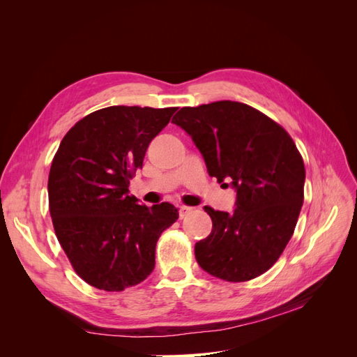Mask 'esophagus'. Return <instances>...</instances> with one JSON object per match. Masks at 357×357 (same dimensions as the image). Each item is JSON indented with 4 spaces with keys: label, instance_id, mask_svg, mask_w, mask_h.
I'll return each mask as SVG.
<instances>
[{
    "label": "esophagus",
    "instance_id": "obj_1",
    "mask_svg": "<svg viewBox=\"0 0 357 357\" xmlns=\"http://www.w3.org/2000/svg\"><path fill=\"white\" fill-rule=\"evenodd\" d=\"M192 211V208L190 207H186V205H181V207H180V210H178V214H180V218L183 219V218H185V215H188L189 213Z\"/></svg>",
    "mask_w": 357,
    "mask_h": 357
}]
</instances>
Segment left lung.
Instances as JSON below:
<instances>
[{
  "label": "left lung",
  "instance_id": "left-lung-1",
  "mask_svg": "<svg viewBox=\"0 0 357 357\" xmlns=\"http://www.w3.org/2000/svg\"><path fill=\"white\" fill-rule=\"evenodd\" d=\"M172 123L192 138L208 174L236 192L231 213L204 207L213 229L195 244L197 262L226 282L264 274L294 235L304 202L305 168L294 139L236 101L183 107Z\"/></svg>",
  "mask_w": 357,
  "mask_h": 357
}]
</instances>
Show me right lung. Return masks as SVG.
I'll return each mask as SVG.
<instances>
[{
  "label": "right lung",
  "mask_w": 357,
  "mask_h": 357,
  "mask_svg": "<svg viewBox=\"0 0 357 357\" xmlns=\"http://www.w3.org/2000/svg\"><path fill=\"white\" fill-rule=\"evenodd\" d=\"M177 109L113 105L75 123L49 172V208L63 252L86 283L121 291L155 268L160 234L178 219L172 204L147 207L129 195V180L150 142Z\"/></svg>",
  "instance_id": "obj_1"
}]
</instances>
